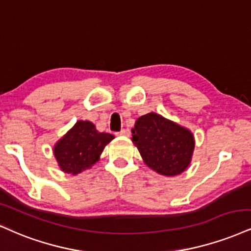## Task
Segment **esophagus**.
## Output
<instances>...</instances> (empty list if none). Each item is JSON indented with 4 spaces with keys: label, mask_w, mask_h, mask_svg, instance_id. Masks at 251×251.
I'll return each mask as SVG.
<instances>
[{
    "label": "esophagus",
    "mask_w": 251,
    "mask_h": 251,
    "mask_svg": "<svg viewBox=\"0 0 251 251\" xmlns=\"http://www.w3.org/2000/svg\"><path fill=\"white\" fill-rule=\"evenodd\" d=\"M119 135H123V136H128L129 134H130V131H129V129H122L120 132H117Z\"/></svg>",
    "instance_id": "34e87169"
}]
</instances>
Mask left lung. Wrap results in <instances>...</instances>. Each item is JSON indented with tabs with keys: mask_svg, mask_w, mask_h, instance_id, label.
Listing matches in <instances>:
<instances>
[{
	"mask_svg": "<svg viewBox=\"0 0 251 251\" xmlns=\"http://www.w3.org/2000/svg\"><path fill=\"white\" fill-rule=\"evenodd\" d=\"M131 140L147 166L166 176L184 172L195 147L188 129L155 113L138 117Z\"/></svg>",
	"mask_w": 251,
	"mask_h": 251,
	"instance_id": "8db88e82",
	"label": "left lung"
}]
</instances>
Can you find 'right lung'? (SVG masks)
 Listing matches in <instances>:
<instances>
[{
  "instance_id": "right-lung-1",
  "label": "right lung",
  "mask_w": 251,
  "mask_h": 251,
  "mask_svg": "<svg viewBox=\"0 0 251 251\" xmlns=\"http://www.w3.org/2000/svg\"><path fill=\"white\" fill-rule=\"evenodd\" d=\"M114 138L108 132H99L89 121H78L54 148L58 166L68 174L83 172L99 160L105 144Z\"/></svg>"
}]
</instances>
